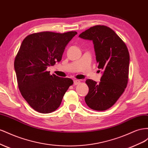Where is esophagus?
<instances>
[{
	"label": "esophagus",
	"instance_id": "esophagus-1",
	"mask_svg": "<svg viewBox=\"0 0 148 148\" xmlns=\"http://www.w3.org/2000/svg\"><path fill=\"white\" fill-rule=\"evenodd\" d=\"M79 84H80V81H79V80H74V86L78 85Z\"/></svg>",
	"mask_w": 148,
	"mask_h": 148
}]
</instances>
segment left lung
Returning a JSON list of instances; mask_svg holds the SVG:
<instances>
[{
  "label": "left lung",
  "mask_w": 148,
  "mask_h": 148,
  "mask_svg": "<svg viewBox=\"0 0 148 148\" xmlns=\"http://www.w3.org/2000/svg\"><path fill=\"white\" fill-rule=\"evenodd\" d=\"M79 37L93 41L98 68L102 71L99 84L92 79L86 80L89 90L85 97L86 103L95 110H106L115 103L127 86L128 48L113 29L103 25L90 27Z\"/></svg>",
  "instance_id": "left-lung-1"
}]
</instances>
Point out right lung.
Returning a JSON list of instances; mask_svg holds the SVG:
<instances>
[{
	"instance_id": "add662e5",
	"label": "right lung",
	"mask_w": 148,
	"mask_h": 148,
	"mask_svg": "<svg viewBox=\"0 0 148 148\" xmlns=\"http://www.w3.org/2000/svg\"><path fill=\"white\" fill-rule=\"evenodd\" d=\"M76 34L43 32L29 35L22 41L14 68L21 94L36 111H55L73 84L71 79L50 75L46 69L61 61L66 46Z\"/></svg>"
}]
</instances>
